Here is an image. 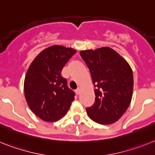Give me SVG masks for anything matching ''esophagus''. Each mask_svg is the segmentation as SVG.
Returning a JSON list of instances; mask_svg holds the SVG:
<instances>
[{
  "instance_id": "34e87169",
  "label": "esophagus",
  "mask_w": 155,
  "mask_h": 155,
  "mask_svg": "<svg viewBox=\"0 0 155 155\" xmlns=\"http://www.w3.org/2000/svg\"><path fill=\"white\" fill-rule=\"evenodd\" d=\"M76 94H78V95H79V94L81 93V87H78V88L76 90Z\"/></svg>"
}]
</instances>
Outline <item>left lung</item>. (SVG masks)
Returning a JSON list of instances; mask_svg holds the SVG:
<instances>
[{"label":"left lung","mask_w":155,"mask_h":155,"mask_svg":"<svg viewBox=\"0 0 155 155\" xmlns=\"http://www.w3.org/2000/svg\"><path fill=\"white\" fill-rule=\"evenodd\" d=\"M92 77L95 102L87 112L94 122L114 123L123 115L130 104L134 90L131 67L121 55L108 47L81 51Z\"/></svg>","instance_id":"left-lung-1"}]
</instances>
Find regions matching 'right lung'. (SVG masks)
<instances>
[{
	"label": "right lung",
	"mask_w": 155,
	"mask_h": 155,
	"mask_svg": "<svg viewBox=\"0 0 155 155\" xmlns=\"http://www.w3.org/2000/svg\"><path fill=\"white\" fill-rule=\"evenodd\" d=\"M76 51L54 45L40 52L31 63L24 81L29 108L46 122H55L69 109L75 93L67 86L61 70Z\"/></svg>",
	"instance_id": "add662e5"
}]
</instances>
